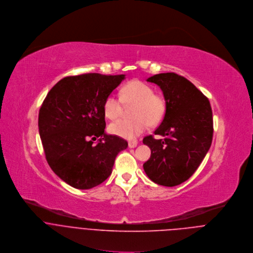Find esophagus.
<instances>
[{"instance_id": "esophagus-1", "label": "esophagus", "mask_w": 253, "mask_h": 253, "mask_svg": "<svg viewBox=\"0 0 253 253\" xmlns=\"http://www.w3.org/2000/svg\"><path fill=\"white\" fill-rule=\"evenodd\" d=\"M137 146V142L136 141H129L128 142V147L129 148H134Z\"/></svg>"}]
</instances>
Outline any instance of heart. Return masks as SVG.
I'll list each match as a JSON object with an SVG mask.
<instances>
[{
    "label": "heart",
    "mask_w": 253,
    "mask_h": 253,
    "mask_svg": "<svg viewBox=\"0 0 253 253\" xmlns=\"http://www.w3.org/2000/svg\"><path fill=\"white\" fill-rule=\"evenodd\" d=\"M121 97L111 93L104 102V114L110 120L118 119L122 112L124 103L132 106V120H119L110 125V132L126 138L133 139L148 126L160 124L166 113V104L162 96L154 93L153 86L133 80L125 84L121 89Z\"/></svg>",
    "instance_id": "obj_1"
}]
</instances>
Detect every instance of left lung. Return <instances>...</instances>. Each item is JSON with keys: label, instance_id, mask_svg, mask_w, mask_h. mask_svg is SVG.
<instances>
[{"label": "left lung", "instance_id": "obj_1", "mask_svg": "<svg viewBox=\"0 0 253 253\" xmlns=\"http://www.w3.org/2000/svg\"><path fill=\"white\" fill-rule=\"evenodd\" d=\"M166 100V114L155 134L142 142L150 148L143 169L150 180L164 186H175L187 180L204 161L211 145L212 111L208 97L185 78L174 73L150 77Z\"/></svg>", "mask_w": 253, "mask_h": 253}]
</instances>
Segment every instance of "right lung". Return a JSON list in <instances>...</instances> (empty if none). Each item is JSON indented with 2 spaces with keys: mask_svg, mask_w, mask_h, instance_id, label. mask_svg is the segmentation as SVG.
Returning <instances> with one entry per match:
<instances>
[{
  "mask_svg": "<svg viewBox=\"0 0 253 253\" xmlns=\"http://www.w3.org/2000/svg\"><path fill=\"white\" fill-rule=\"evenodd\" d=\"M126 75L84 74L59 81L39 113V132L53 171L78 189H89L112 173L126 140L108 134L104 102ZM100 138L94 144L92 140Z\"/></svg>",
  "mask_w": 253,
  "mask_h": 253,
  "instance_id": "obj_1",
  "label": "right lung"
}]
</instances>
